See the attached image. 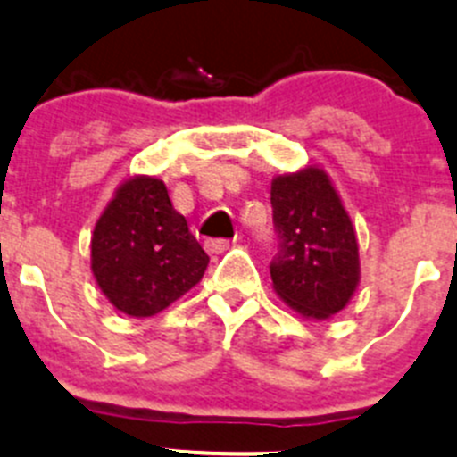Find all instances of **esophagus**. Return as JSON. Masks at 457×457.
I'll return each instance as SVG.
<instances>
[{"label":"esophagus","mask_w":457,"mask_h":457,"mask_svg":"<svg viewBox=\"0 0 457 457\" xmlns=\"http://www.w3.org/2000/svg\"><path fill=\"white\" fill-rule=\"evenodd\" d=\"M232 245L234 241H228V238H209V241H204V250L209 254H220L232 248Z\"/></svg>","instance_id":"esophagus-1"}]
</instances>
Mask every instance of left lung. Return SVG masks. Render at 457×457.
<instances>
[{"label":"left lung","instance_id":"8db88e82","mask_svg":"<svg viewBox=\"0 0 457 457\" xmlns=\"http://www.w3.org/2000/svg\"><path fill=\"white\" fill-rule=\"evenodd\" d=\"M277 248L272 288L293 311L327 320L343 311L361 279L356 229L320 166L277 176L270 185Z\"/></svg>","mask_w":457,"mask_h":457}]
</instances>
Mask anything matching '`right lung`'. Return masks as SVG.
I'll return each instance as SVG.
<instances>
[{
  "instance_id": "1",
  "label": "right lung",
  "mask_w": 457,
  "mask_h": 457,
  "mask_svg": "<svg viewBox=\"0 0 457 457\" xmlns=\"http://www.w3.org/2000/svg\"><path fill=\"white\" fill-rule=\"evenodd\" d=\"M207 263L160 178L123 180L94 225V279L130 318H151L180 300L203 279Z\"/></svg>"
}]
</instances>
